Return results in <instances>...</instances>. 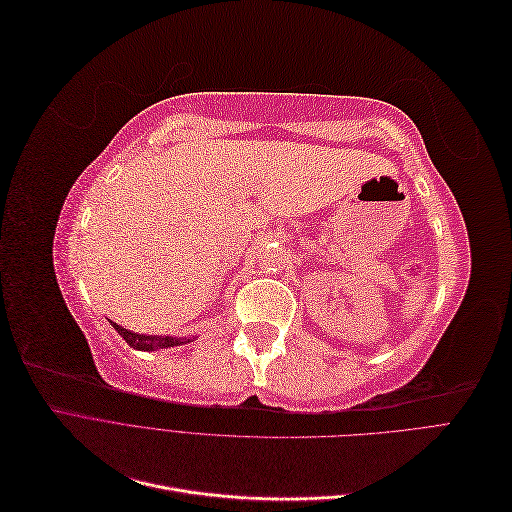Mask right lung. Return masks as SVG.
<instances>
[{"label": "right lung", "instance_id": "obj_1", "mask_svg": "<svg viewBox=\"0 0 512 512\" xmlns=\"http://www.w3.org/2000/svg\"><path fill=\"white\" fill-rule=\"evenodd\" d=\"M113 329L126 339V344L136 348V350H160V348H173L181 344H190L192 339H179V337H164V335H138L128 329L119 327L117 322H111Z\"/></svg>", "mask_w": 512, "mask_h": 512}]
</instances>
